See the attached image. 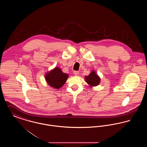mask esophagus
Listing matches in <instances>:
<instances>
[{
    "mask_svg": "<svg viewBox=\"0 0 147 147\" xmlns=\"http://www.w3.org/2000/svg\"><path fill=\"white\" fill-rule=\"evenodd\" d=\"M73 74H74V75H75V76H78L79 75V72L78 71H73Z\"/></svg>",
    "mask_w": 147,
    "mask_h": 147,
    "instance_id": "esophagus-1",
    "label": "esophagus"
}]
</instances>
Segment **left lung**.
<instances>
[{"mask_svg":"<svg viewBox=\"0 0 147 147\" xmlns=\"http://www.w3.org/2000/svg\"><path fill=\"white\" fill-rule=\"evenodd\" d=\"M85 80L90 87L97 86L100 82V78L94 70H92L89 76H85Z\"/></svg>","mask_w":147,"mask_h":147,"instance_id":"obj_1","label":"left lung"}]
</instances>
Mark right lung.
Returning a JSON list of instances; mask_svg holds the SVG:
<instances>
[{"instance_id":"right-lung-1","label":"right lung","mask_w":147,"mask_h":147,"mask_svg":"<svg viewBox=\"0 0 147 147\" xmlns=\"http://www.w3.org/2000/svg\"><path fill=\"white\" fill-rule=\"evenodd\" d=\"M45 79L49 86L55 89H59L68 78V74L64 73L62 70L55 67L45 74Z\"/></svg>"}]
</instances>
